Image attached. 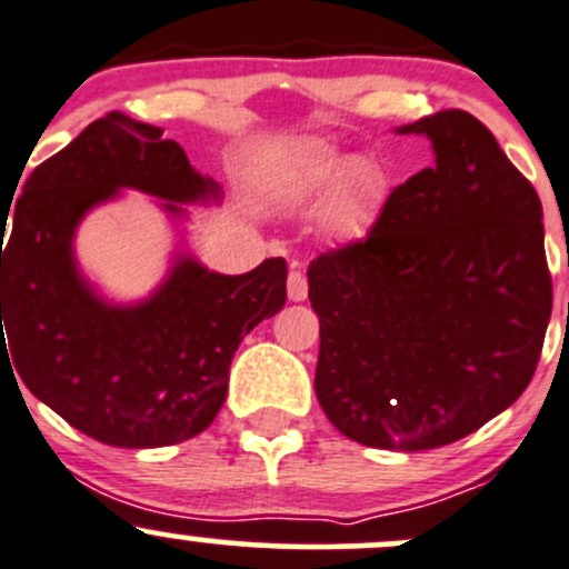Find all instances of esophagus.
Listing matches in <instances>:
<instances>
[{
  "label": "esophagus",
  "instance_id": "34e87169",
  "mask_svg": "<svg viewBox=\"0 0 569 569\" xmlns=\"http://www.w3.org/2000/svg\"><path fill=\"white\" fill-rule=\"evenodd\" d=\"M307 277H303L301 271H290V277H287V298H290V301H307Z\"/></svg>",
  "mask_w": 569,
  "mask_h": 569
}]
</instances>
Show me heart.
Returning a JSON list of instances; mask_svg holds the SVG:
<instances>
[{"instance_id":"b5f03b06","label":"heart","mask_w":569,"mask_h":569,"mask_svg":"<svg viewBox=\"0 0 569 569\" xmlns=\"http://www.w3.org/2000/svg\"><path fill=\"white\" fill-rule=\"evenodd\" d=\"M273 184L296 200L317 198L333 184L326 228L339 241L352 243L369 233L375 222L385 192V173L369 157H352L328 143H303L290 164L277 170Z\"/></svg>"}]
</instances>
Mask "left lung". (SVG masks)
<instances>
[{
	"label": "left lung",
	"instance_id": "1",
	"mask_svg": "<svg viewBox=\"0 0 569 569\" xmlns=\"http://www.w3.org/2000/svg\"><path fill=\"white\" fill-rule=\"evenodd\" d=\"M396 132L429 138L433 164L393 189L366 241L307 277L322 412L366 448L415 453L527 390L553 292L540 198L488 127L439 111Z\"/></svg>",
	"mask_w": 569,
	"mask_h": 569
}]
</instances>
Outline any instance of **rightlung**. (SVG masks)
<instances>
[{
    "label": "right lung",
    "mask_w": 569,
    "mask_h": 569,
    "mask_svg": "<svg viewBox=\"0 0 569 569\" xmlns=\"http://www.w3.org/2000/svg\"><path fill=\"white\" fill-rule=\"evenodd\" d=\"M138 189L181 224L187 206L222 200L160 127L113 111L29 176L2 209V366L72 429L113 448H164L206 431L228 396L243 336L287 298V262L209 271L184 247L140 301L116 303L81 273L76 233L97 206ZM4 243V241H2ZM9 341H3V333Z\"/></svg>",
    "instance_id": "1"
}]
</instances>
